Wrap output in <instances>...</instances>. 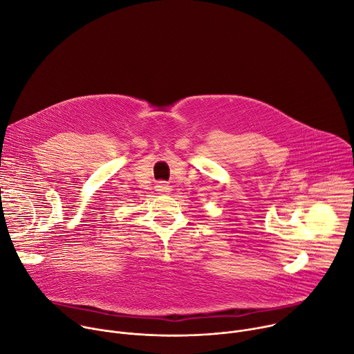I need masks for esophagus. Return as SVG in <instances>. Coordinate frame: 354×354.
<instances>
[{"label": "esophagus", "mask_w": 354, "mask_h": 354, "mask_svg": "<svg viewBox=\"0 0 354 354\" xmlns=\"http://www.w3.org/2000/svg\"><path fill=\"white\" fill-rule=\"evenodd\" d=\"M170 188L166 185V184H159L158 185V191H160V192H167Z\"/></svg>", "instance_id": "34e87169"}]
</instances>
